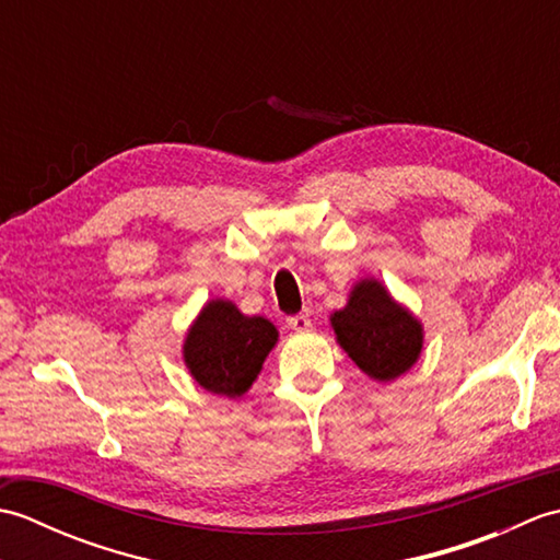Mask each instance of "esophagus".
I'll use <instances>...</instances> for the list:
<instances>
[{"label": "esophagus", "mask_w": 560, "mask_h": 560, "mask_svg": "<svg viewBox=\"0 0 560 560\" xmlns=\"http://www.w3.org/2000/svg\"><path fill=\"white\" fill-rule=\"evenodd\" d=\"M289 327L295 329V331H307V329L313 327V319H311V315H307V313L293 315V317H289Z\"/></svg>", "instance_id": "obj_1"}]
</instances>
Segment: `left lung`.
<instances>
[{
    "label": "left lung",
    "instance_id": "obj_1",
    "mask_svg": "<svg viewBox=\"0 0 560 560\" xmlns=\"http://www.w3.org/2000/svg\"><path fill=\"white\" fill-rule=\"evenodd\" d=\"M339 347L371 380L392 383L409 373L423 351V325L375 277L359 279L347 305L329 315Z\"/></svg>",
    "mask_w": 560,
    "mask_h": 560
}]
</instances>
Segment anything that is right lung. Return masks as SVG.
Masks as SVG:
<instances>
[{
    "label": "right lung",
    "mask_w": 560,
    "mask_h": 560,
    "mask_svg": "<svg viewBox=\"0 0 560 560\" xmlns=\"http://www.w3.org/2000/svg\"><path fill=\"white\" fill-rule=\"evenodd\" d=\"M279 329L267 317L245 315L229 299H211L187 327L183 361L211 395L237 399L253 387Z\"/></svg>",
    "instance_id": "add662e5"
}]
</instances>
